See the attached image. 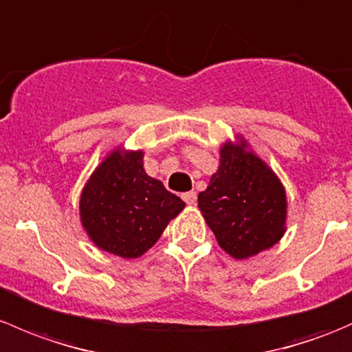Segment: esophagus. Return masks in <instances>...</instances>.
<instances>
[{
    "instance_id": "1",
    "label": "esophagus",
    "mask_w": 352,
    "mask_h": 352,
    "mask_svg": "<svg viewBox=\"0 0 352 352\" xmlns=\"http://www.w3.org/2000/svg\"><path fill=\"white\" fill-rule=\"evenodd\" d=\"M182 199H184V201L187 202V204H196V201H197V194L194 192V190H190V192L182 194Z\"/></svg>"
}]
</instances>
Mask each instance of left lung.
<instances>
[{
    "mask_svg": "<svg viewBox=\"0 0 352 352\" xmlns=\"http://www.w3.org/2000/svg\"><path fill=\"white\" fill-rule=\"evenodd\" d=\"M197 199L219 247L235 258L272 247L285 233V187L258 156L243 151V144L221 148L218 172Z\"/></svg>",
    "mask_w": 352,
    "mask_h": 352,
    "instance_id": "obj_1",
    "label": "left lung"
}]
</instances>
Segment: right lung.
Masks as SVG:
<instances>
[{"instance_id":"add662e5","label":"right lung","mask_w":352,"mask_h":352,"mask_svg":"<svg viewBox=\"0 0 352 352\" xmlns=\"http://www.w3.org/2000/svg\"><path fill=\"white\" fill-rule=\"evenodd\" d=\"M186 202L143 168V151H113L83 189L81 223L95 245L134 258L156 243Z\"/></svg>"}]
</instances>
